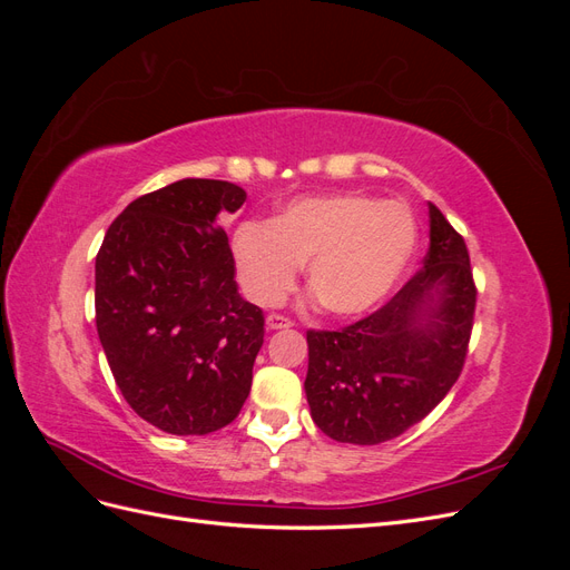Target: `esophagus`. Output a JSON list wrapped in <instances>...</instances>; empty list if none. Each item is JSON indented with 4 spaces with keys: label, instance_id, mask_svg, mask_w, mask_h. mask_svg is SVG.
Here are the masks:
<instances>
[{
    "label": "esophagus",
    "instance_id": "34e87169",
    "mask_svg": "<svg viewBox=\"0 0 570 570\" xmlns=\"http://www.w3.org/2000/svg\"><path fill=\"white\" fill-rule=\"evenodd\" d=\"M292 323H289V318H285V316H281V314H271L268 318H266V327L268 331H283V327H289Z\"/></svg>",
    "mask_w": 570,
    "mask_h": 570
}]
</instances>
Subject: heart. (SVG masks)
Segmentation results:
<instances>
[{"label":"heart","mask_w":570,"mask_h":570,"mask_svg":"<svg viewBox=\"0 0 570 570\" xmlns=\"http://www.w3.org/2000/svg\"><path fill=\"white\" fill-rule=\"evenodd\" d=\"M416 220L396 202L354 193L299 197L271 223L235 230L239 287L258 306L281 304L306 264V285L335 318L381 306L416 252Z\"/></svg>","instance_id":"1"}]
</instances>
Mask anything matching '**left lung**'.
<instances>
[{
  "label": "left lung",
  "mask_w": 570,
  "mask_h": 570,
  "mask_svg": "<svg viewBox=\"0 0 570 570\" xmlns=\"http://www.w3.org/2000/svg\"><path fill=\"white\" fill-rule=\"evenodd\" d=\"M428 216L423 266L383 308L337 333H306V402L337 442L402 435L444 400L463 368L475 312L469 249L430 202Z\"/></svg>",
  "instance_id": "obj_1"
}]
</instances>
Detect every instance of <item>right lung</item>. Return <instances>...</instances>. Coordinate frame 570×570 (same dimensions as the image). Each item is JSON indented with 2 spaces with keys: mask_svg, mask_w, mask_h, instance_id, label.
<instances>
[{
  "mask_svg": "<svg viewBox=\"0 0 570 570\" xmlns=\"http://www.w3.org/2000/svg\"><path fill=\"white\" fill-rule=\"evenodd\" d=\"M247 193L185 178L130 202L95 262V314L114 381L137 416L170 435L226 428L252 390L262 308L239 297L220 212Z\"/></svg>",
  "mask_w": 570,
  "mask_h": 570,
  "instance_id": "obj_1",
  "label": "right lung"
}]
</instances>
